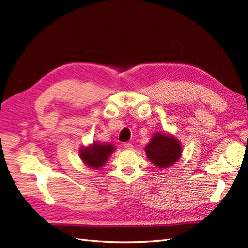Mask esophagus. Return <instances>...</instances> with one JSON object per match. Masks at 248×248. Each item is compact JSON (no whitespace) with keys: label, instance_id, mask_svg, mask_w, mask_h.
Instances as JSON below:
<instances>
[{"label":"esophagus","instance_id":"esophagus-1","mask_svg":"<svg viewBox=\"0 0 248 248\" xmlns=\"http://www.w3.org/2000/svg\"><path fill=\"white\" fill-rule=\"evenodd\" d=\"M124 149L130 151V150L133 149V145H132L131 143H129V142H128V143H124Z\"/></svg>","mask_w":248,"mask_h":248}]
</instances>
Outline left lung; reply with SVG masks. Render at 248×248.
I'll return each instance as SVG.
<instances>
[{"label":"left lung","mask_w":248,"mask_h":248,"mask_svg":"<svg viewBox=\"0 0 248 248\" xmlns=\"http://www.w3.org/2000/svg\"><path fill=\"white\" fill-rule=\"evenodd\" d=\"M148 159L158 169H168L181 158L182 144L169 132H156L144 148Z\"/></svg>","instance_id":"8db88e82"}]
</instances>
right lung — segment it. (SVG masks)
Returning a JSON list of instances; mask_svg holds the SVG:
<instances>
[{
  "label": "right lung",
  "mask_w": 248,
  "mask_h": 248,
  "mask_svg": "<svg viewBox=\"0 0 248 248\" xmlns=\"http://www.w3.org/2000/svg\"><path fill=\"white\" fill-rule=\"evenodd\" d=\"M115 147L110 142L93 141L84 147H79L78 155L82 163L90 169L98 170L105 167L110 156L115 152Z\"/></svg>",
  "instance_id": "add662e5"
}]
</instances>
